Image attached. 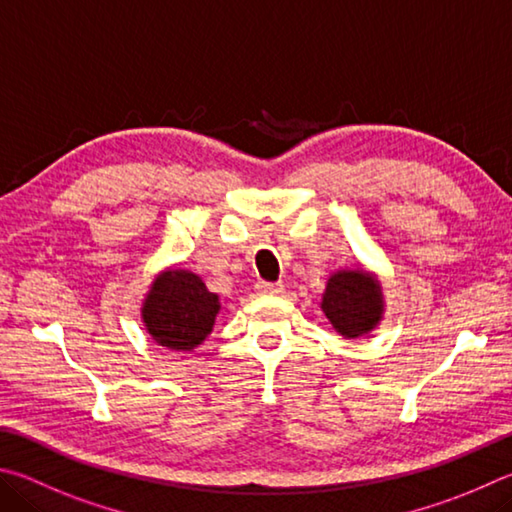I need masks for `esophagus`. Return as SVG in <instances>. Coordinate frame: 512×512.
I'll return each mask as SVG.
<instances>
[{
	"label": "esophagus",
	"instance_id": "1",
	"mask_svg": "<svg viewBox=\"0 0 512 512\" xmlns=\"http://www.w3.org/2000/svg\"><path fill=\"white\" fill-rule=\"evenodd\" d=\"M256 292L258 294H281L283 285L281 283H272V281H258L256 283Z\"/></svg>",
	"mask_w": 512,
	"mask_h": 512
}]
</instances>
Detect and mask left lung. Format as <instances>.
I'll list each match as a JSON object with an SVG mask.
<instances>
[{
  "mask_svg": "<svg viewBox=\"0 0 512 512\" xmlns=\"http://www.w3.org/2000/svg\"><path fill=\"white\" fill-rule=\"evenodd\" d=\"M321 308L339 335L360 337L380 321V288L364 272H337L330 276Z\"/></svg>",
  "mask_w": 512,
  "mask_h": 512,
  "instance_id": "8db88e82",
  "label": "left lung"
}]
</instances>
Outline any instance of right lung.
Here are the masks:
<instances>
[{
    "mask_svg": "<svg viewBox=\"0 0 512 512\" xmlns=\"http://www.w3.org/2000/svg\"><path fill=\"white\" fill-rule=\"evenodd\" d=\"M220 303L200 276L184 270L164 272L143 303V321L157 344L191 351L211 333Z\"/></svg>",
    "mask_w": 512,
    "mask_h": 512,
    "instance_id": "1",
    "label": "right lung"
}]
</instances>
